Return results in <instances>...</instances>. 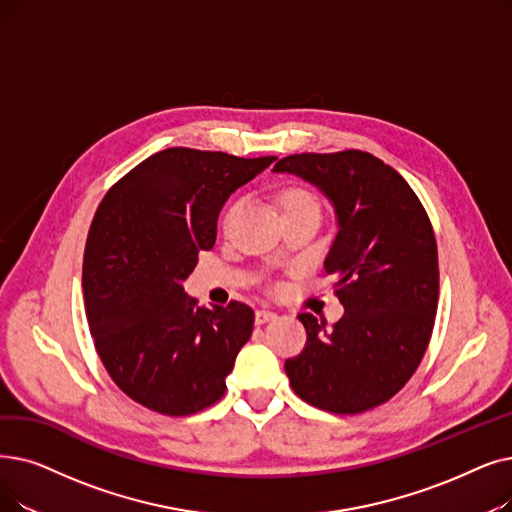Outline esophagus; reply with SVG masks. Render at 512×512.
Listing matches in <instances>:
<instances>
[{
	"label": "esophagus",
	"instance_id": "esophagus-1",
	"mask_svg": "<svg viewBox=\"0 0 512 512\" xmlns=\"http://www.w3.org/2000/svg\"><path fill=\"white\" fill-rule=\"evenodd\" d=\"M274 318H276V314L270 309H257L255 311V324H265V322H270Z\"/></svg>",
	"mask_w": 512,
	"mask_h": 512
}]
</instances>
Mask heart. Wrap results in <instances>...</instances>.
<instances>
[{"label": "heart", "instance_id": "b5f03b06", "mask_svg": "<svg viewBox=\"0 0 512 512\" xmlns=\"http://www.w3.org/2000/svg\"><path fill=\"white\" fill-rule=\"evenodd\" d=\"M280 205L284 209V215L297 213V211H309V209L320 211V203H318L316 194L311 192V190H307V188H303V186H297V184L282 188V192H280ZM240 209H242L240 198H236V201H232L228 205V209L224 211V228H230L234 224V219L238 217Z\"/></svg>", "mask_w": 512, "mask_h": 512}]
</instances>
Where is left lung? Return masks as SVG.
Here are the masks:
<instances>
[{
  "instance_id": "left-lung-1",
  "label": "left lung",
  "mask_w": 512,
  "mask_h": 512,
  "mask_svg": "<svg viewBox=\"0 0 512 512\" xmlns=\"http://www.w3.org/2000/svg\"><path fill=\"white\" fill-rule=\"evenodd\" d=\"M274 171L316 184L337 209L339 234L324 261L343 318L324 330L297 318L307 341L284 362L303 402L360 414L402 389L425 355L439 299L437 242L416 192L391 165L364 150L301 152Z\"/></svg>"
}]
</instances>
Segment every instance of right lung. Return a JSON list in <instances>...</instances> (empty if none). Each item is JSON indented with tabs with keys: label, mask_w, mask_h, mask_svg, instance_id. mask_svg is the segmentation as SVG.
Listing matches in <instances>:
<instances>
[{
	"label": "right lung",
	"mask_w": 512,
	"mask_h": 512,
	"mask_svg": "<svg viewBox=\"0 0 512 512\" xmlns=\"http://www.w3.org/2000/svg\"><path fill=\"white\" fill-rule=\"evenodd\" d=\"M276 157L167 148L106 192L83 253V299L115 385L144 408L190 416L217 404L255 311L188 299L198 251L213 249L228 196Z\"/></svg>",
	"instance_id": "1"
}]
</instances>
